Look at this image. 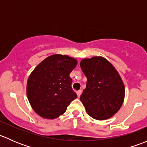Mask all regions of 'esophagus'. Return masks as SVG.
Masks as SVG:
<instances>
[{"mask_svg":"<svg viewBox=\"0 0 147 147\" xmlns=\"http://www.w3.org/2000/svg\"><path fill=\"white\" fill-rule=\"evenodd\" d=\"M81 94H82V90H79V91L77 92V94H78V97H80Z\"/></svg>","mask_w":147,"mask_h":147,"instance_id":"1","label":"esophagus"}]
</instances>
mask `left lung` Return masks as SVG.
Listing matches in <instances>:
<instances>
[{"mask_svg":"<svg viewBox=\"0 0 147 147\" xmlns=\"http://www.w3.org/2000/svg\"><path fill=\"white\" fill-rule=\"evenodd\" d=\"M80 67L87 78L86 88L80 96L87 113L97 120L112 117L119 111L125 95L124 83L118 72L100 56L83 59Z\"/></svg>","mask_w":147,"mask_h":147,"instance_id":"left-lung-1","label":"left lung"}]
</instances>
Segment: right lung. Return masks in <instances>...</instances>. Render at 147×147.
I'll list each match as a JSON object with an SVG mask.
<instances>
[{"label": "right lung", "mask_w": 147, "mask_h": 147, "mask_svg": "<svg viewBox=\"0 0 147 147\" xmlns=\"http://www.w3.org/2000/svg\"><path fill=\"white\" fill-rule=\"evenodd\" d=\"M77 64L73 57L55 54L42 60L31 72L27 82L28 99L41 117H59L78 97L72 90V80L69 77Z\"/></svg>", "instance_id": "1"}]
</instances>
